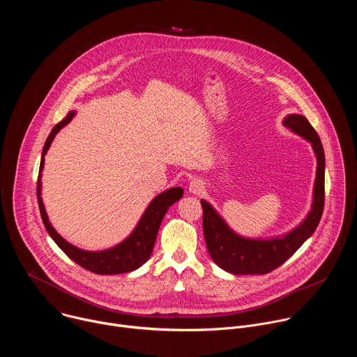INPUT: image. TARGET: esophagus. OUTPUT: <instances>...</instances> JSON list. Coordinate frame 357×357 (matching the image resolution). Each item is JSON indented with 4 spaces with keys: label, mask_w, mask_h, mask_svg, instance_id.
Segmentation results:
<instances>
[{
    "label": "esophagus",
    "mask_w": 357,
    "mask_h": 357,
    "mask_svg": "<svg viewBox=\"0 0 357 357\" xmlns=\"http://www.w3.org/2000/svg\"><path fill=\"white\" fill-rule=\"evenodd\" d=\"M188 189H189V193H192V195H200L203 192V189H205V183H203L200 179L195 178L189 182Z\"/></svg>",
    "instance_id": "obj_1"
}]
</instances>
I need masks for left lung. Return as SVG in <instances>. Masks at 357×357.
<instances>
[{
    "mask_svg": "<svg viewBox=\"0 0 357 357\" xmlns=\"http://www.w3.org/2000/svg\"><path fill=\"white\" fill-rule=\"evenodd\" d=\"M282 124L296 135L311 142L317 157V178L312 208L308 216L291 231L271 238H248L233 231L216 209L206 200L203 208V234L212 260L234 275H261L284 264L307 241L322 218L325 203V154L319 135L301 114H289Z\"/></svg>",
    "mask_w": 357,
    "mask_h": 357,
    "instance_id": "left-lung-1",
    "label": "left lung"
}]
</instances>
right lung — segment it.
I'll use <instances>...</instances> for the list:
<instances>
[{
	"instance_id": "right-lung-1",
	"label": "right lung",
	"mask_w": 357,
	"mask_h": 357,
	"mask_svg": "<svg viewBox=\"0 0 357 357\" xmlns=\"http://www.w3.org/2000/svg\"><path fill=\"white\" fill-rule=\"evenodd\" d=\"M73 117H75V112H70L59 124H56L54 127V130L50 131L49 137L46 138V142L42 149L38 186H36L38 205H39L42 222L46 227V231L59 245V248L66 254L70 260H73L80 267L91 271V273L103 274V275L124 274V273L134 271V270L139 268L151 257L161 222H162L167 211L174 205L175 202H178L182 197L183 189L182 188H171V189H167L165 192H161L160 195H157L154 199L151 200V203L145 209L144 215L141 216L135 229L131 231V234L127 238H124L120 244H117L112 248L101 250V251H87V250H82V248L70 244L54 229V226L50 225V222L47 219L45 205H43L42 196H40V193H42V182H40L42 175L40 174H42L43 164H45L43 157L46 155L50 144H52L55 135Z\"/></svg>"
}]
</instances>
